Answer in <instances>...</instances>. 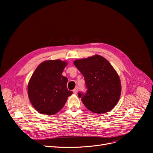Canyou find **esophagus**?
Returning a JSON list of instances; mask_svg holds the SVG:
<instances>
[{
  "label": "esophagus",
  "mask_w": 153,
  "mask_h": 153,
  "mask_svg": "<svg viewBox=\"0 0 153 153\" xmlns=\"http://www.w3.org/2000/svg\"><path fill=\"white\" fill-rule=\"evenodd\" d=\"M77 92H78V88L76 87V88H75V89L73 90V92H74V94H77Z\"/></svg>",
  "instance_id": "esophagus-1"
}]
</instances>
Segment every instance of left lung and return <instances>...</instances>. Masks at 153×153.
Segmentation results:
<instances>
[{
    "label": "left lung",
    "mask_w": 153,
    "mask_h": 153,
    "mask_svg": "<svg viewBox=\"0 0 153 153\" xmlns=\"http://www.w3.org/2000/svg\"><path fill=\"white\" fill-rule=\"evenodd\" d=\"M74 64L84 77L87 91L78 94L84 105L94 113L110 111L121 94L120 80L114 68L99 55L76 60Z\"/></svg>",
    "instance_id": "left-lung-1"
}]
</instances>
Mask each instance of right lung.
<instances>
[{
    "instance_id": "right-lung-1",
    "label": "right lung",
    "mask_w": 153,
    "mask_h": 153,
    "mask_svg": "<svg viewBox=\"0 0 153 153\" xmlns=\"http://www.w3.org/2000/svg\"><path fill=\"white\" fill-rule=\"evenodd\" d=\"M66 64V62L59 59L45 61L32 75L28 86V97L39 113L56 114L72 94L66 86L68 78L62 75Z\"/></svg>"
}]
</instances>
